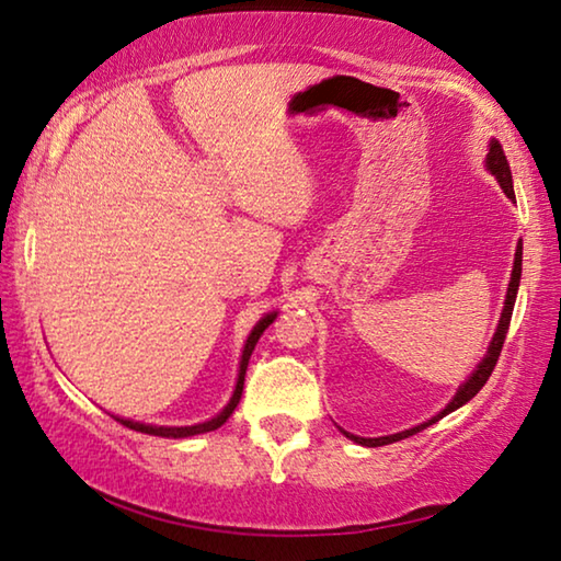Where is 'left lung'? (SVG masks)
<instances>
[{
	"label": "left lung",
	"mask_w": 561,
	"mask_h": 561,
	"mask_svg": "<svg viewBox=\"0 0 561 561\" xmlns=\"http://www.w3.org/2000/svg\"><path fill=\"white\" fill-rule=\"evenodd\" d=\"M486 167L489 172H492L496 176V182H500V186L504 190V194L510 199H514V186H512V169H510V162H506L504 157V149L496 139H492V145H489V154H486ZM519 277H522V244L517 247V254H514V270H512V282H510V289H506V299H504V312H502V319H500V327H496V334L492 336V344H489V352L486 357L482 359V364L474 369V375L469 377L465 385L459 387V392L455 394V399L447 404V409H442V412L437 416H432L430 422L426 424H420L414 426V430H407V432H399V434H389V437H379V439H367V437H357V434H350L344 432L346 437L354 439L357 444H364V447H381V444H392V442H399V439H407L412 437V434L426 430V426L439 422L442 416H447L449 412H455V409H459L461 404H467L469 399H472L479 389H482L486 385V379L492 377V371L496 367V359H500V352L504 346V340H506V329H510V322H512V309H514V299H517V289H519Z\"/></svg>",
	"instance_id": "left-lung-1"
}]
</instances>
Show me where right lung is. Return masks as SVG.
<instances>
[{
	"label": "right lung",
	"mask_w": 561,
	"mask_h": 561,
	"mask_svg": "<svg viewBox=\"0 0 561 561\" xmlns=\"http://www.w3.org/2000/svg\"><path fill=\"white\" fill-rule=\"evenodd\" d=\"M274 317H277V314H266V317L262 319V322L254 327V332L249 334V340H247V344H244V352H242V364H239V379H237V389H234L232 399H229V404L225 407V412H219V414L215 416V420H209V422H204V424H194V426H152V424H139V422L119 420V416H117V422H119V424H124V426H129V430L141 432V434H154V437H172V439L194 437V434H204V432H211V430H217V426H221V424H225V422L229 420V414L234 412L237 404H239V399H242V389H244V375H247V364H249V357H252V352H254V344H256V340H260V336H262L264 329L274 322Z\"/></svg>",
	"instance_id": "add662e5"
}]
</instances>
